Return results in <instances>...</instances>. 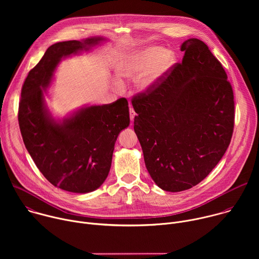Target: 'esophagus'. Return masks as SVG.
Returning <instances> with one entry per match:
<instances>
[{"mask_svg": "<svg viewBox=\"0 0 259 259\" xmlns=\"http://www.w3.org/2000/svg\"><path fill=\"white\" fill-rule=\"evenodd\" d=\"M129 112H130V120H131V122H133V121H134V118H135V116H136V114H135L134 109H133L132 107H130Z\"/></svg>", "mask_w": 259, "mask_h": 259, "instance_id": "obj_1", "label": "esophagus"}]
</instances>
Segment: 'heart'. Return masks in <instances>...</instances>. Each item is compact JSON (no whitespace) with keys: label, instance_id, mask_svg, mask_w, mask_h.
I'll return each mask as SVG.
<instances>
[{"label":"heart","instance_id":"obj_1","mask_svg":"<svg viewBox=\"0 0 259 259\" xmlns=\"http://www.w3.org/2000/svg\"><path fill=\"white\" fill-rule=\"evenodd\" d=\"M173 51L160 46H150L127 54L117 66L118 75L122 78L135 80V89L139 93L151 91L175 64ZM116 88H122L121 79L114 80Z\"/></svg>","mask_w":259,"mask_h":259}]
</instances>
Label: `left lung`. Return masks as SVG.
Returning a JSON list of instances; mask_svg holds the SVG:
<instances>
[{
  "label": "left lung",
  "mask_w": 259,
  "mask_h": 259,
  "mask_svg": "<svg viewBox=\"0 0 259 259\" xmlns=\"http://www.w3.org/2000/svg\"><path fill=\"white\" fill-rule=\"evenodd\" d=\"M180 50L182 62L132 99L146 169L172 193L197 186L212 171L228 150L235 120L232 86L208 46L192 38Z\"/></svg>",
  "instance_id": "obj_1"
}]
</instances>
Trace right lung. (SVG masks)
I'll return each instance as SVG.
<instances>
[{
	"instance_id": "1",
	"label": "right lung",
	"mask_w": 259,
	"mask_h": 259,
	"mask_svg": "<svg viewBox=\"0 0 259 259\" xmlns=\"http://www.w3.org/2000/svg\"><path fill=\"white\" fill-rule=\"evenodd\" d=\"M104 41L92 36L50 46L21 89L18 122L26 150L49 182L70 193L93 192L106 179L118 135L130 124L128 101L85 105L60 120L50 113L44 94L61 59Z\"/></svg>"
}]
</instances>
